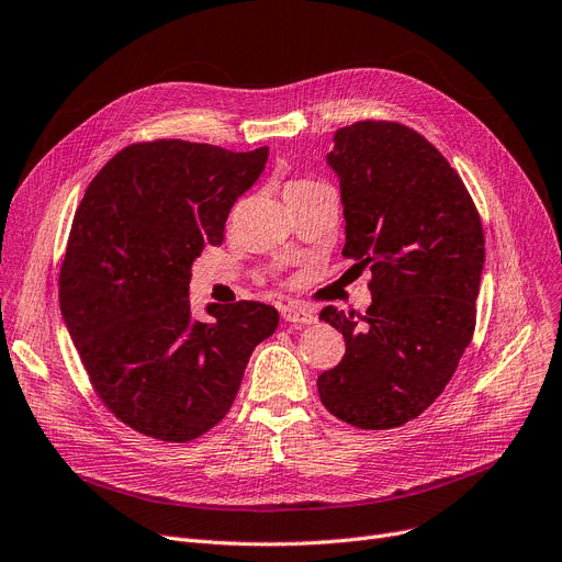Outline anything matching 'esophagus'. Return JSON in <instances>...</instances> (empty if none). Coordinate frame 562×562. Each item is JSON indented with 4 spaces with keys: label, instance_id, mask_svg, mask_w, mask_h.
Returning a JSON list of instances; mask_svg holds the SVG:
<instances>
[{
    "label": "esophagus",
    "instance_id": "esophagus-1",
    "mask_svg": "<svg viewBox=\"0 0 562 562\" xmlns=\"http://www.w3.org/2000/svg\"><path fill=\"white\" fill-rule=\"evenodd\" d=\"M281 315H283L285 323H290V325H313L317 319L315 313L304 308V306H283Z\"/></svg>",
    "mask_w": 562,
    "mask_h": 562
}]
</instances>
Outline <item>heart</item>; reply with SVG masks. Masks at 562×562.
Listing matches in <instances>:
<instances>
[{
	"instance_id": "obj_1",
	"label": "heart",
	"mask_w": 562,
	"mask_h": 562,
	"mask_svg": "<svg viewBox=\"0 0 562 562\" xmlns=\"http://www.w3.org/2000/svg\"><path fill=\"white\" fill-rule=\"evenodd\" d=\"M317 187H325V184H323V182H317V180H311V178H295V180L285 182V187H283V196H285V199H290V196H295V194H306V192L317 190Z\"/></svg>"
}]
</instances>
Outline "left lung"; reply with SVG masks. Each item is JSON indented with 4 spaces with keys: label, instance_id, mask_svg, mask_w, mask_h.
Wrapping results in <instances>:
<instances>
[{
    "label": "left lung",
    "instance_id": "obj_1",
    "mask_svg": "<svg viewBox=\"0 0 562 562\" xmlns=\"http://www.w3.org/2000/svg\"><path fill=\"white\" fill-rule=\"evenodd\" d=\"M345 249L370 267L366 315L319 313L345 338L340 363L317 378L329 414L389 430L441 395L475 329L485 235L458 171L416 130L357 121L336 130Z\"/></svg>",
    "mask_w": 562,
    "mask_h": 562
}]
</instances>
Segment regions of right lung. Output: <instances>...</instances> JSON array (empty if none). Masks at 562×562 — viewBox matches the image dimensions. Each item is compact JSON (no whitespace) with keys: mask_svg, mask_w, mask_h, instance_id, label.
I'll list each match as a JSON object with an SVG mask.
<instances>
[{"mask_svg":"<svg viewBox=\"0 0 562 562\" xmlns=\"http://www.w3.org/2000/svg\"><path fill=\"white\" fill-rule=\"evenodd\" d=\"M267 146L130 144L89 182L59 274L68 334L102 405L146 437L187 443L231 409L254 347L279 327L274 306H207L194 319L192 262L224 243L237 196Z\"/></svg>","mask_w":562,"mask_h":562,"instance_id":"obj_1","label":"right lung"}]
</instances>
